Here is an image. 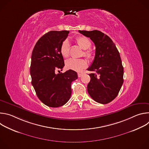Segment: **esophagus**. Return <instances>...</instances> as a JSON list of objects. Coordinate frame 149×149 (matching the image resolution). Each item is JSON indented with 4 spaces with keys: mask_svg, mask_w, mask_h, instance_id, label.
<instances>
[{
    "mask_svg": "<svg viewBox=\"0 0 149 149\" xmlns=\"http://www.w3.org/2000/svg\"><path fill=\"white\" fill-rule=\"evenodd\" d=\"M82 75H83V74H82V73H78V77L80 78V77H81Z\"/></svg>",
    "mask_w": 149,
    "mask_h": 149,
    "instance_id": "34e87169",
    "label": "esophagus"
}]
</instances>
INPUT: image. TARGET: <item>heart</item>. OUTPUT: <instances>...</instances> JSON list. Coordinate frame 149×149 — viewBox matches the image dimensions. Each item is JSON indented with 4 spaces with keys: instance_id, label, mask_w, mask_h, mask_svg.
<instances>
[{
    "instance_id": "obj_1",
    "label": "heart",
    "mask_w": 149,
    "mask_h": 149,
    "mask_svg": "<svg viewBox=\"0 0 149 149\" xmlns=\"http://www.w3.org/2000/svg\"><path fill=\"white\" fill-rule=\"evenodd\" d=\"M76 41L78 45L83 49L84 55L88 58L93 57V52L88 50L91 46V42L89 38L86 36H79L77 38ZM70 44L68 40H63L60 47V52L63 58H67L70 55ZM87 62L84 59H75L70 58L66 61V67L70 70L79 71L87 67Z\"/></svg>"
}]
</instances>
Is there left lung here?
<instances>
[{
	"label": "left lung",
	"instance_id": "1",
	"mask_svg": "<svg viewBox=\"0 0 149 149\" xmlns=\"http://www.w3.org/2000/svg\"><path fill=\"white\" fill-rule=\"evenodd\" d=\"M90 38L95 46V55L91 65L92 71L87 86L91 97L100 104H107L118 95L123 84L124 69L120 55L111 38L101 31H80Z\"/></svg>",
	"mask_w": 149,
	"mask_h": 149
}]
</instances>
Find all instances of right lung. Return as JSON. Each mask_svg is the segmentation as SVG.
I'll list each match as a JSON object with an SVG mask.
<instances>
[{
	"label": "right lung",
	"instance_id": "right-lung-1",
	"mask_svg": "<svg viewBox=\"0 0 149 149\" xmlns=\"http://www.w3.org/2000/svg\"><path fill=\"white\" fill-rule=\"evenodd\" d=\"M68 31H50L36 42L32 51L30 73L38 98L50 107H59L66 104L71 95V82L78 78L71 70L64 73L55 71L64 67L60 52L62 42L67 38Z\"/></svg>",
	"mask_w": 149,
	"mask_h": 149
}]
</instances>
